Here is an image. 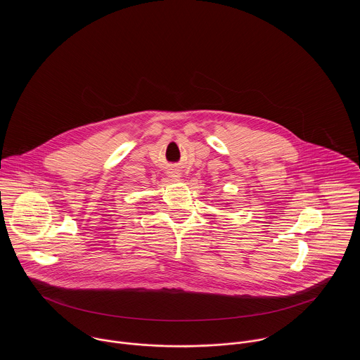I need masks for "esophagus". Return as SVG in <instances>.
<instances>
[{"label": "esophagus", "mask_w": 360, "mask_h": 360, "mask_svg": "<svg viewBox=\"0 0 360 360\" xmlns=\"http://www.w3.org/2000/svg\"><path fill=\"white\" fill-rule=\"evenodd\" d=\"M179 176H180V174H179L177 172H173V173H172V177H179Z\"/></svg>", "instance_id": "obj_1"}]
</instances>
